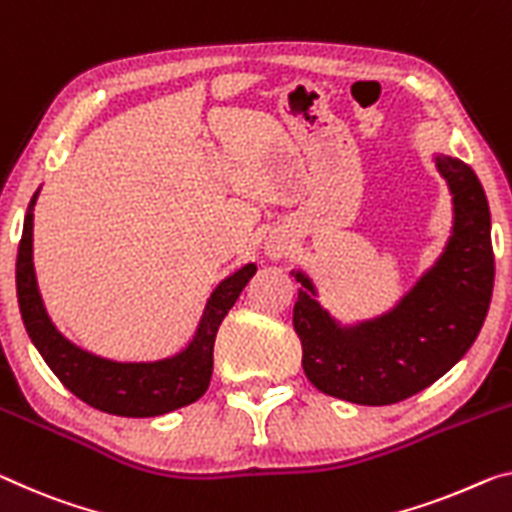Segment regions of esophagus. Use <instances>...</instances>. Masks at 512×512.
<instances>
[{"mask_svg":"<svg viewBox=\"0 0 512 512\" xmlns=\"http://www.w3.org/2000/svg\"><path fill=\"white\" fill-rule=\"evenodd\" d=\"M290 251V240L283 233H272L270 238L265 240V254L272 258V261H281Z\"/></svg>","mask_w":512,"mask_h":512,"instance_id":"1","label":"esophagus"}]
</instances>
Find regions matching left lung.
<instances>
[{
    "label": "left lung",
    "instance_id": "8db88e82",
    "mask_svg": "<svg viewBox=\"0 0 512 512\" xmlns=\"http://www.w3.org/2000/svg\"><path fill=\"white\" fill-rule=\"evenodd\" d=\"M451 192L453 226L442 254L380 316L341 322L318 300L309 274L293 270V325L313 387L355 405H391L430 387L467 355L494 286L492 222L483 185L458 157L432 155Z\"/></svg>",
    "mask_w": 512,
    "mask_h": 512
}]
</instances>
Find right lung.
I'll list each match as a JSON object with an SVG mask.
<instances>
[{"instance_id": "right-lung-1", "label": "right lung", "mask_w": 512, "mask_h": 512, "mask_svg": "<svg viewBox=\"0 0 512 512\" xmlns=\"http://www.w3.org/2000/svg\"><path fill=\"white\" fill-rule=\"evenodd\" d=\"M38 194L41 187L31 196L22 226L15 288H18V304L27 334L50 371L86 405L116 416L146 419V416L180 410L199 400L210 384L217 329L240 297L242 288L256 274V263L242 265L238 272L217 283L203 306L194 336L176 355L155 361L100 357L61 334L45 309L34 270V206Z\"/></svg>"}]
</instances>
